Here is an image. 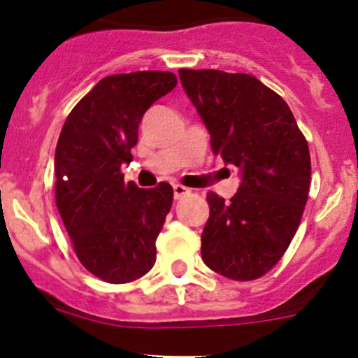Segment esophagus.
I'll return each instance as SVG.
<instances>
[{"label":"esophagus","mask_w":358,"mask_h":358,"mask_svg":"<svg viewBox=\"0 0 358 358\" xmlns=\"http://www.w3.org/2000/svg\"><path fill=\"white\" fill-rule=\"evenodd\" d=\"M190 190L187 189V187H183V185H173V196H175V199L178 201V199H182L183 196H187V194H189Z\"/></svg>","instance_id":"1"}]
</instances>
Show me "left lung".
Masks as SVG:
<instances>
[{
	"label": "left lung",
	"mask_w": 358,
	"mask_h": 358,
	"mask_svg": "<svg viewBox=\"0 0 358 358\" xmlns=\"http://www.w3.org/2000/svg\"><path fill=\"white\" fill-rule=\"evenodd\" d=\"M180 81L211 135V149L239 168L236 196L208 194L202 262L223 277L252 280L291 244L310 190V152L282 96L249 74L180 69Z\"/></svg>",
	"instance_id": "left-lung-1"
}]
</instances>
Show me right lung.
Segmentation results:
<instances>
[{
	"label": "right lung",
	"mask_w": 358,
	"mask_h": 358,
	"mask_svg": "<svg viewBox=\"0 0 358 358\" xmlns=\"http://www.w3.org/2000/svg\"><path fill=\"white\" fill-rule=\"evenodd\" d=\"M176 76L140 71L107 76L79 100L55 150V201L79 262L110 284L145 275L156 263V239L171 209L173 189L124 183L138 124Z\"/></svg>",
	"instance_id": "obj_1"
}]
</instances>
